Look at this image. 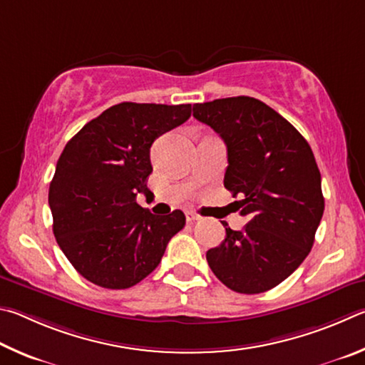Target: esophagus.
<instances>
[{
	"label": "esophagus",
	"instance_id": "esophagus-1",
	"mask_svg": "<svg viewBox=\"0 0 365 365\" xmlns=\"http://www.w3.org/2000/svg\"><path fill=\"white\" fill-rule=\"evenodd\" d=\"M186 220H187V222H195V221L200 220V216L197 215V213H194V212H187L186 213Z\"/></svg>",
	"mask_w": 365,
	"mask_h": 365
}]
</instances>
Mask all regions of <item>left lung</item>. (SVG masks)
<instances>
[{"label": "left lung", "mask_w": 365, "mask_h": 365, "mask_svg": "<svg viewBox=\"0 0 365 365\" xmlns=\"http://www.w3.org/2000/svg\"><path fill=\"white\" fill-rule=\"evenodd\" d=\"M194 117L227 147L225 187L240 195L248 222L207 252L215 276L237 293H263L290 276L308 257L324 215L321 171L302 134L255 98L194 104Z\"/></svg>", "instance_id": "8db88e82"}]
</instances>
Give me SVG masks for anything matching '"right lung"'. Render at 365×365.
<instances>
[{
	"mask_svg": "<svg viewBox=\"0 0 365 365\" xmlns=\"http://www.w3.org/2000/svg\"><path fill=\"white\" fill-rule=\"evenodd\" d=\"M192 106L121 102L86 123L63 147L49 184L53 231L83 277L104 289H130L155 269L170 239L186 225L138 205L150 194V145L189 120Z\"/></svg>",
	"mask_w": 365,
	"mask_h": 365,
	"instance_id": "obj_1",
	"label": "right lung"
}]
</instances>
